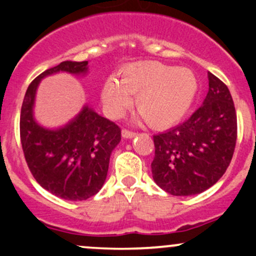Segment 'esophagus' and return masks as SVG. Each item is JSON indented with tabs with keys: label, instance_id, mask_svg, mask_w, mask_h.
<instances>
[{
	"label": "esophagus",
	"instance_id": "34e87169",
	"mask_svg": "<svg viewBox=\"0 0 256 256\" xmlns=\"http://www.w3.org/2000/svg\"><path fill=\"white\" fill-rule=\"evenodd\" d=\"M122 136L125 138H132L136 136V132L135 131L128 130V128H122Z\"/></svg>",
	"mask_w": 256,
	"mask_h": 256
}]
</instances>
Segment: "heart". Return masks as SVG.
Segmentation results:
<instances>
[{
  "label": "heart",
  "mask_w": 256,
  "mask_h": 256,
  "mask_svg": "<svg viewBox=\"0 0 256 256\" xmlns=\"http://www.w3.org/2000/svg\"><path fill=\"white\" fill-rule=\"evenodd\" d=\"M120 80L110 76L102 99L112 116L121 115L136 95L135 105L144 121L156 128H167L184 116L197 92V78L187 68L158 62H138L125 66Z\"/></svg>",
  "instance_id": "heart-1"
}]
</instances>
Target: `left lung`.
Listing matches in <instances>:
<instances>
[{
	"mask_svg": "<svg viewBox=\"0 0 256 256\" xmlns=\"http://www.w3.org/2000/svg\"><path fill=\"white\" fill-rule=\"evenodd\" d=\"M203 104L188 120L154 136V182L174 196L202 193L226 174L236 148L238 125L228 86L208 73Z\"/></svg>",
	"mask_w": 256,
	"mask_h": 256,
	"instance_id": "1",
	"label": "left lung"
}]
</instances>
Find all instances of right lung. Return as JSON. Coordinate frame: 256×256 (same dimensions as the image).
Returning a JSON list of instances; mask_svg holds the SVG:
<instances>
[{
  "label": "right lung",
  "instance_id": "1",
  "mask_svg": "<svg viewBox=\"0 0 256 256\" xmlns=\"http://www.w3.org/2000/svg\"><path fill=\"white\" fill-rule=\"evenodd\" d=\"M86 66L88 60H66L43 72L28 86L20 109V144L30 174L44 190L68 200H85L99 192L121 128L85 106L63 128L47 130L36 122L32 108L40 79L56 72L86 73Z\"/></svg>",
  "mask_w": 256,
  "mask_h": 256
}]
</instances>
